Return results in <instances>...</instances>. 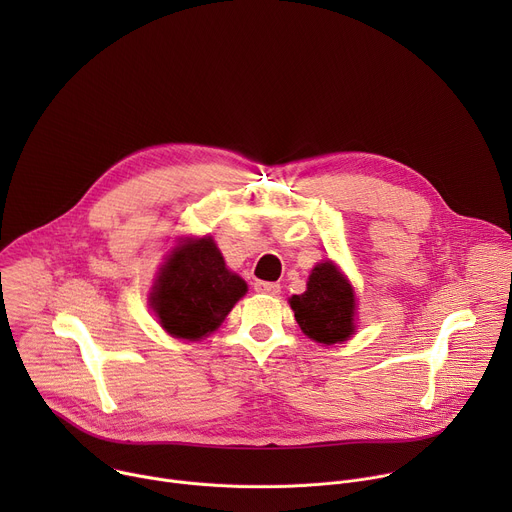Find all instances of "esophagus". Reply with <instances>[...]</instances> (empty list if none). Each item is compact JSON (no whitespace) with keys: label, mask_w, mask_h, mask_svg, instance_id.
<instances>
[{"label":"esophagus","mask_w":512,"mask_h":512,"mask_svg":"<svg viewBox=\"0 0 512 512\" xmlns=\"http://www.w3.org/2000/svg\"><path fill=\"white\" fill-rule=\"evenodd\" d=\"M255 291H259V294H267V296H277L281 291V285L273 283V281H257Z\"/></svg>","instance_id":"obj_1"}]
</instances>
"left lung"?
Listing matches in <instances>:
<instances>
[{
  "label": "left lung",
  "instance_id": "left-lung-1",
  "mask_svg": "<svg viewBox=\"0 0 512 512\" xmlns=\"http://www.w3.org/2000/svg\"><path fill=\"white\" fill-rule=\"evenodd\" d=\"M306 336L320 344L346 340L354 330V294L332 261L314 267L308 289L289 300Z\"/></svg>",
  "mask_w": 512,
  "mask_h": 512
}]
</instances>
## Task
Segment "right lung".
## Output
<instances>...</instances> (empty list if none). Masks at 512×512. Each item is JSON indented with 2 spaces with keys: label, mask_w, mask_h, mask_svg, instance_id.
<instances>
[{
  "label": "right lung",
  "mask_w": 512,
  "mask_h": 512,
  "mask_svg": "<svg viewBox=\"0 0 512 512\" xmlns=\"http://www.w3.org/2000/svg\"><path fill=\"white\" fill-rule=\"evenodd\" d=\"M247 283L225 267L212 239L180 245L152 294L162 326L178 338L198 340L223 324Z\"/></svg>",
  "instance_id": "right-lung-1"
}]
</instances>
